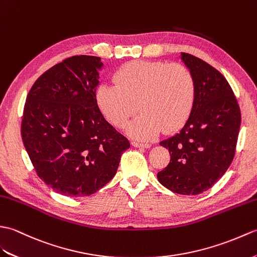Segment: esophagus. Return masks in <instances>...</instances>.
<instances>
[{
  "mask_svg": "<svg viewBox=\"0 0 257 257\" xmlns=\"http://www.w3.org/2000/svg\"><path fill=\"white\" fill-rule=\"evenodd\" d=\"M132 146L139 147V148H148V147H151V144H148V143H139V142H132Z\"/></svg>",
  "mask_w": 257,
  "mask_h": 257,
  "instance_id": "obj_1",
  "label": "esophagus"
}]
</instances>
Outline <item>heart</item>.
<instances>
[{"mask_svg": "<svg viewBox=\"0 0 257 257\" xmlns=\"http://www.w3.org/2000/svg\"><path fill=\"white\" fill-rule=\"evenodd\" d=\"M115 84L101 83L95 99L105 117L117 127L128 125L127 133L148 141L163 128L178 130L189 117L196 99V80L190 69L180 64L132 60L113 76Z\"/></svg>", "mask_w": 257, "mask_h": 257, "instance_id": "heart-1", "label": "heart"}]
</instances>
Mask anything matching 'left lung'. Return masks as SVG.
I'll return each mask as SVG.
<instances>
[{
  "mask_svg": "<svg viewBox=\"0 0 257 257\" xmlns=\"http://www.w3.org/2000/svg\"><path fill=\"white\" fill-rule=\"evenodd\" d=\"M196 80L192 111L180 132L162 141L170 162L157 179L179 195L210 189L229 168L235 155L241 111L233 90L221 72L206 61L181 53Z\"/></svg>",
  "mask_w": 257,
  "mask_h": 257,
  "instance_id": "1",
  "label": "left lung"
}]
</instances>
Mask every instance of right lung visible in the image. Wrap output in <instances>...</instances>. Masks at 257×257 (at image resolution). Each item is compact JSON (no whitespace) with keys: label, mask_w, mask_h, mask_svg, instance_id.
<instances>
[{"label":"right lung","mask_w":257,"mask_h":257,"mask_svg":"<svg viewBox=\"0 0 257 257\" xmlns=\"http://www.w3.org/2000/svg\"><path fill=\"white\" fill-rule=\"evenodd\" d=\"M100 57L72 56L39 77L27 94L22 140L39 178L67 197L90 196L116 174L130 142L95 99Z\"/></svg>","instance_id":"add662e5"}]
</instances>
